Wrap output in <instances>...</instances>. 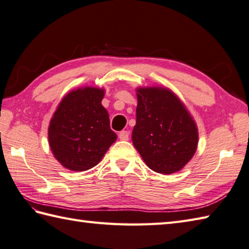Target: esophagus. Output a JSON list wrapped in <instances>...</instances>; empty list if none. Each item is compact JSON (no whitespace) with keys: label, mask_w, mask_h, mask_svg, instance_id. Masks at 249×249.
<instances>
[{"label":"esophagus","mask_w":249,"mask_h":249,"mask_svg":"<svg viewBox=\"0 0 249 249\" xmlns=\"http://www.w3.org/2000/svg\"><path fill=\"white\" fill-rule=\"evenodd\" d=\"M119 138L121 140H128L129 139V133L127 130H122L119 133Z\"/></svg>","instance_id":"obj_1"}]
</instances>
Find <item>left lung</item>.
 I'll return each instance as SVG.
<instances>
[{
    "label": "left lung",
    "mask_w": 249,
    "mask_h": 249,
    "mask_svg": "<svg viewBox=\"0 0 249 249\" xmlns=\"http://www.w3.org/2000/svg\"><path fill=\"white\" fill-rule=\"evenodd\" d=\"M137 98V120L131 135L137 151L153 171H179L198 145V129L192 115L167 88H139Z\"/></svg>",
    "instance_id": "1"
}]
</instances>
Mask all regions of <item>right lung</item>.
Segmentation results:
<instances>
[{
	"label": "right lung",
	"mask_w": 249,
	"mask_h": 249,
	"mask_svg": "<svg viewBox=\"0 0 249 249\" xmlns=\"http://www.w3.org/2000/svg\"><path fill=\"white\" fill-rule=\"evenodd\" d=\"M105 91L80 88L62 99L50 121L48 139L56 160L71 171H86L102 160L116 140L108 111L102 100Z\"/></svg>",
	"instance_id": "add662e5"
}]
</instances>
